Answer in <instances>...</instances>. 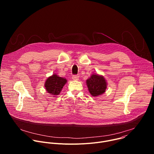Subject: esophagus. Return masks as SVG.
Listing matches in <instances>:
<instances>
[{
  "instance_id": "34e87169",
  "label": "esophagus",
  "mask_w": 154,
  "mask_h": 154,
  "mask_svg": "<svg viewBox=\"0 0 154 154\" xmlns=\"http://www.w3.org/2000/svg\"><path fill=\"white\" fill-rule=\"evenodd\" d=\"M79 77L78 75H73V76L72 77V80H75V81L78 80H79Z\"/></svg>"
}]
</instances>
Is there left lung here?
<instances>
[{"label": "left lung", "instance_id": "8db88e82", "mask_svg": "<svg viewBox=\"0 0 154 154\" xmlns=\"http://www.w3.org/2000/svg\"><path fill=\"white\" fill-rule=\"evenodd\" d=\"M86 83L89 92L94 97L101 95L106 91L107 83L102 75L93 74Z\"/></svg>", "mask_w": 154, "mask_h": 154}]
</instances>
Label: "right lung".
Segmentation results:
<instances>
[{"instance_id":"1","label":"right lung","mask_w":154,"mask_h":154,"mask_svg":"<svg viewBox=\"0 0 154 154\" xmlns=\"http://www.w3.org/2000/svg\"><path fill=\"white\" fill-rule=\"evenodd\" d=\"M66 82V79L54 74L48 78L45 82V86L48 93H50L51 95L57 96L60 94L64 85Z\"/></svg>"}]
</instances>
